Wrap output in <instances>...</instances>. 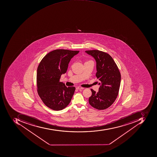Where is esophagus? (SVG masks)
I'll use <instances>...</instances> for the list:
<instances>
[{"mask_svg":"<svg viewBox=\"0 0 157 157\" xmlns=\"http://www.w3.org/2000/svg\"><path fill=\"white\" fill-rule=\"evenodd\" d=\"M76 89L77 90H82L83 89V88H82V87H77L76 88Z\"/></svg>","mask_w":157,"mask_h":157,"instance_id":"34e87169","label":"esophagus"}]
</instances>
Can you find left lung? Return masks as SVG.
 I'll return each mask as SVG.
<instances>
[{"label": "left lung", "instance_id": "8db88e82", "mask_svg": "<svg viewBox=\"0 0 157 157\" xmlns=\"http://www.w3.org/2000/svg\"><path fill=\"white\" fill-rule=\"evenodd\" d=\"M96 62L97 79L100 82L98 92L91 89L90 104L95 109L104 110L114 102L118 95L121 82V74L112 57L107 53L98 50H87Z\"/></svg>", "mask_w": 157, "mask_h": 157}]
</instances>
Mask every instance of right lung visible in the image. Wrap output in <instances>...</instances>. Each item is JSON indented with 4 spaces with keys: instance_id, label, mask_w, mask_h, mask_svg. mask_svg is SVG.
Instances as JSON below:
<instances>
[{
    "instance_id": "right-lung-1",
    "label": "right lung",
    "mask_w": 157,
    "mask_h": 157,
    "mask_svg": "<svg viewBox=\"0 0 157 157\" xmlns=\"http://www.w3.org/2000/svg\"><path fill=\"white\" fill-rule=\"evenodd\" d=\"M79 51L56 49L44 56L38 66V94L46 106L54 110L65 109L71 101L75 88L67 87L60 82L61 76L67 70L69 63Z\"/></svg>"
}]
</instances>
